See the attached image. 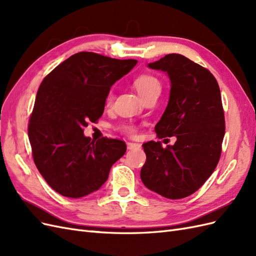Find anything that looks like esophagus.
<instances>
[{
	"mask_svg": "<svg viewBox=\"0 0 256 256\" xmlns=\"http://www.w3.org/2000/svg\"><path fill=\"white\" fill-rule=\"evenodd\" d=\"M127 148L128 150H140L141 148V145L138 144V143H134V142H128L127 143Z\"/></svg>",
	"mask_w": 256,
	"mask_h": 256,
	"instance_id": "1",
	"label": "esophagus"
}]
</instances>
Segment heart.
I'll return each instance as SVG.
<instances>
[{
    "mask_svg": "<svg viewBox=\"0 0 256 256\" xmlns=\"http://www.w3.org/2000/svg\"><path fill=\"white\" fill-rule=\"evenodd\" d=\"M134 84L138 92V95H140L142 98L152 90H160V82L158 81L157 78H154V76H150V74L138 76L134 80ZM112 102H113V92H110L109 94L106 95V104L109 106L112 104ZM122 130L125 134L130 136H134L136 132V128L134 125H124L122 127Z\"/></svg>",
    "mask_w": 256,
    "mask_h": 256,
    "instance_id": "obj_1",
    "label": "heart"
}]
</instances>
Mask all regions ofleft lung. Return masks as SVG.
I'll list each match as a JSON object with an SVG mask.
<instances>
[{"label": "left lung", "instance_id": "8db88e82", "mask_svg": "<svg viewBox=\"0 0 256 256\" xmlns=\"http://www.w3.org/2000/svg\"><path fill=\"white\" fill-rule=\"evenodd\" d=\"M148 67L164 72L171 81L166 109L154 131L159 138L177 140L166 148L160 142L143 144L141 180L162 196L184 198L202 187L220 159L226 134L220 88L208 69L182 54H168Z\"/></svg>", "mask_w": 256, "mask_h": 256}]
</instances>
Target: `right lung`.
Segmentation results:
<instances>
[{"mask_svg":"<svg viewBox=\"0 0 256 256\" xmlns=\"http://www.w3.org/2000/svg\"><path fill=\"white\" fill-rule=\"evenodd\" d=\"M136 63L79 52L42 80L28 122V138L38 171L60 194L78 198L97 191L126 152L125 142L94 141L83 129L102 118L111 86Z\"/></svg>","mask_w":256,"mask_h":256,"instance_id":"add662e5","label":"right lung"}]
</instances>
